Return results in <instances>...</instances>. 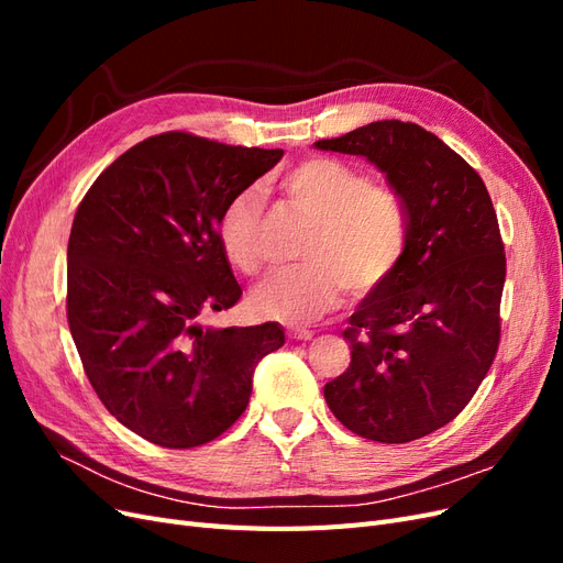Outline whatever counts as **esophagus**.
Returning a JSON list of instances; mask_svg holds the SVG:
<instances>
[{"instance_id":"esophagus-1","label":"esophagus","mask_w":563,"mask_h":563,"mask_svg":"<svg viewBox=\"0 0 563 563\" xmlns=\"http://www.w3.org/2000/svg\"><path fill=\"white\" fill-rule=\"evenodd\" d=\"M288 338H291V340H305V343H308V340L314 338V333L308 331V329H291V331H288Z\"/></svg>"}]
</instances>
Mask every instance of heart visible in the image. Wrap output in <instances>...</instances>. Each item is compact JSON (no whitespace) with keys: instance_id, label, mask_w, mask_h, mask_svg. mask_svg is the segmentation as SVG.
Listing matches in <instances>:
<instances>
[{"instance_id":"obj_1","label":"heart","mask_w":563,"mask_h":563,"mask_svg":"<svg viewBox=\"0 0 563 563\" xmlns=\"http://www.w3.org/2000/svg\"><path fill=\"white\" fill-rule=\"evenodd\" d=\"M294 209L314 220L298 253L302 267L272 275L255 288L251 308L269 319L308 323L343 302L385 286L406 258L411 218L395 187L373 183L343 159L308 157L279 176ZM263 192L246 187L218 218L216 234L228 263L246 277L263 269Z\"/></svg>"}]
</instances>
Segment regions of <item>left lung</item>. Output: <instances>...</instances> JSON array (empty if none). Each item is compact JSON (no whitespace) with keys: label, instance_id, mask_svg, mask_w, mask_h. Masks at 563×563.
I'll return each instance as SVG.
<instances>
[{"label":"left lung","instance_id":"1","mask_svg":"<svg viewBox=\"0 0 563 563\" xmlns=\"http://www.w3.org/2000/svg\"><path fill=\"white\" fill-rule=\"evenodd\" d=\"M314 145L376 164L411 218L406 258L350 317L343 338L352 362L323 387L350 432L406 444L463 411L496 360L505 286L498 216L482 176L418 124L383 119Z\"/></svg>","mask_w":563,"mask_h":563}]
</instances>
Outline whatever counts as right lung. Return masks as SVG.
I'll return each mask as SVG.
<instances>
[{
	"mask_svg": "<svg viewBox=\"0 0 563 563\" xmlns=\"http://www.w3.org/2000/svg\"><path fill=\"white\" fill-rule=\"evenodd\" d=\"M284 150L150 135L96 178L67 242V323L108 411L152 444H209L244 413L275 321L203 329L242 298L216 225Z\"/></svg>",
	"mask_w": 563,
	"mask_h": 563,
	"instance_id": "1",
	"label": "right lung"
}]
</instances>
